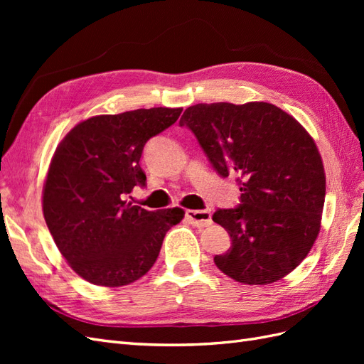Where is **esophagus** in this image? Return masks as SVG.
<instances>
[{"label": "esophagus", "mask_w": 364, "mask_h": 364, "mask_svg": "<svg viewBox=\"0 0 364 364\" xmlns=\"http://www.w3.org/2000/svg\"><path fill=\"white\" fill-rule=\"evenodd\" d=\"M186 218H188V222L197 228H205L209 226L213 223L211 220V211H194V209H188V211L185 213Z\"/></svg>", "instance_id": "34e87169"}]
</instances>
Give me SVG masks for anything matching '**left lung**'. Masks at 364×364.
<instances>
[{"mask_svg":"<svg viewBox=\"0 0 364 364\" xmlns=\"http://www.w3.org/2000/svg\"><path fill=\"white\" fill-rule=\"evenodd\" d=\"M199 141L214 170L234 176L240 206L213 215L230 235L215 266L241 284L282 279L308 255L321 230L325 170L314 139L278 106L199 103L179 121Z\"/></svg>","mask_w":364,"mask_h":364,"instance_id":"1","label":"left lung"}]
</instances>
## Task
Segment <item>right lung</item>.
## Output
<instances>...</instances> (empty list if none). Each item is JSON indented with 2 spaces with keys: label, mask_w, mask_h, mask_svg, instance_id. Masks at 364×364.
I'll return each mask as SVG.
<instances>
[{
  "label": "right lung",
  "mask_w": 364,
  "mask_h": 364,
  "mask_svg": "<svg viewBox=\"0 0 364 364\" xmlns=\"http://www.w3.org/2000/svg\"><path fill=\"white\" fill-rule=\"evenodd\" d=\"M182 107L97 115L73 127L58 146L42 191L54 243L87 282L121 287L153 267L167 230L183 209L162 211L127 202L146 186L139 159L146 142L178 121Z\"/></svg>",
  "instance_id": "add662e5"
}]
</instances>
